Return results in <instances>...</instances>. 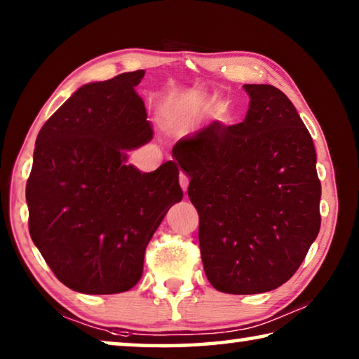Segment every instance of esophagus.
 Here are the masks:
<instances>
[{"label":"esophagus","mask_w":359,"mask_h":359,"mask_svg":"<svg viewBox=\"0 0 359 359\" xmlns=\"http://www.w3.org/2000/svg\"><path fill=\"white\" fill-rule=\"evenodd\" d=\"M179 182H180L182 190H184V191L187 193V191H188V185H190V179H188V175H185L184 172H180V175H179Z\"/></svg>","instance_id":"34e87169"}]
</instances>
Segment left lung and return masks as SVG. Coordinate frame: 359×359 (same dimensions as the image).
I'll return each instance as SVG.
<instances>
[{"instance_id":"8db88e82","label":"left lung","mask_w":359,"mask_h":359,"mask_svg":"<svg viewBox=\"0 0 359 359\" xmlns=\"http://www.w3.org/2000/svg\"><path fill=\"white\" fill-rule=\"evenodd\" d=\"M245 120L214 121L174 145L199 215L212 287L229 294L276 290L293 277L320 231L317 154L287 95L247 83Z\"/></svg>"}]
</instances>
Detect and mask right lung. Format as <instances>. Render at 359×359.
Instances as JSON below:
<instances>
[{
  "instance_id": "right-lung-1",
  "label": "right lung",
  "mask_w": 359,
  "mask_h": 359,
  "mask_svg": "<svg viewBox=\"0 0 359 359\" xmlns=\"http://www.w3.org/2000/svg\"><path fill=\"white\" fill-rule=\"evenodd\" d=\"M144 71L82 85L42 126L27 182L28 228L53 274L85 294L123 293L142 276L145 247L180 203L179 168L126 165L154 131L135 87Z\"/></svg>"
}]
</instances>
